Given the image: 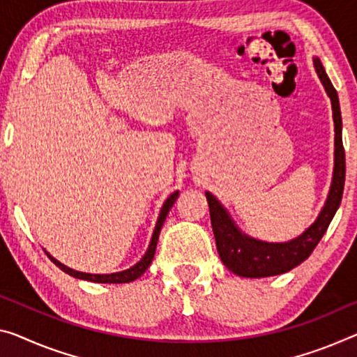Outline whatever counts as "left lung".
<instances>
[{
    "mask_svg": "<svg viewBox=\"0 0 357 357\" xmlns=\"http://www.w3.org/2000/svg\"><path fill=\"white\" fill-rule=\"evenodd\" d=\"M314 68L324 84L328 97L332 100L333 109V124H335V171L324 209L319 213L317 220L298 236L297 239L289 241L282 244L261 243V241L252 239L234 227L231 218L225 212L215 197L211 193H206L209 202L212 231L215 236L218 255L223 265L229 271L243 278H268L276 274L287 273L305 261L311 255V252L319 244L322 236L327 231L333 215L340 207L344 188V174H347V160H344V148L342 139V112H340V102L335 87L332 86L331 79L322 67L321 60L314 59Z\"/></svg>",
    "mask_w": 357,
    "mask_h": 357,
    "instance_id": "left-lung-1",
    "label": "left lung"
}]
</instances>
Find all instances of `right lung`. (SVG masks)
Masks as SVG:
<instances>
[{"label": "right lung", "instance_id": "1", "mask_svg": "<svg viewBox=\"0 0 357 357\" xmlns=\"http://www.w3.org/2000/svg\"><path fill=\"white\" fill-rule=\"evenodd\" d=\"M178 196V191H175L171 196L167 197L166 202H164L161 213H160V218H158V223H156V228H155V233H153V238H151V243H150V248H148L146 254L144 255V259H142L137 265H134L132 268H129V270L121 271V273H113V274H89V273H81V271H75L71 270V268L62 265V263L57 261L56 259H52L51 255H49V259H51L56 265L60 268V270L65 271L70 276L73 278H78V279H86V281H92V282H102V284H123V282H130L134 281V279L140 278L142 274L146 271V268L150 266V263L153 261V257H155V250H156V244H158V238H160V231L162 228V223L166 220V215L167 212L171 211V207L174 206L175 199H177Z\"/></svg>", "mask_w": 357, "mask_h": 357}]
</instances>
